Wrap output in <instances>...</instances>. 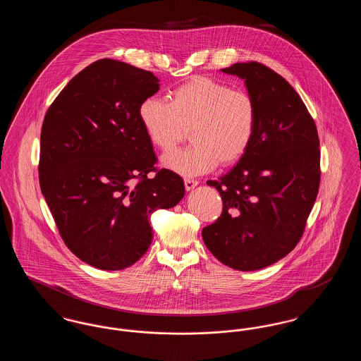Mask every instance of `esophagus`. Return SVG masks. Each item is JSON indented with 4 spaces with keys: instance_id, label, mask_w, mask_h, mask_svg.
<instances>
[{
    "instance_id": "1",
    "label": "esophagus",
    "mask_w": 361,
    "mask_h": 361,
    "mask_svg": "<svg viewBox=\"0 0 361 361\" xmlns=\"http://www.w3.org/2000/svg\"><path fill=\"white\" fill-rule=\"evenodd\" d=\"M197 184H199V181H197V180H193V178H185V180H184V185H185L187 190L195 188Z\"/></svg>"
}]
</instances>
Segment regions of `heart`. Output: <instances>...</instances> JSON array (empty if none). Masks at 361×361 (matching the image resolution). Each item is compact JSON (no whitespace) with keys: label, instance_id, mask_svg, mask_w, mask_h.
I'll use <instances>...</instances> for the list:
<instances>
[{"label":"heart","instance_id":"heart-1","mask_svg":"<svg viewBox=\"0 0 361 361\" xmlns=\"http://www.w3.org/2000/svg\"><path fill=\"white\" fill-rule=\"evenodd\" d=\"M137 116L150 142L166 153L188 137L193 143L164 157V165L183 176H199L240 161L257 127L253 97L240 89L196 75L169 93V102L143 100Z\"/></svg>","mask_w":361,"mask_h":361}]
</instances>
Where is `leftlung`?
<instances>
[{"instance_id": "1", "label": "left lung", "mask_w": 361, "mask_h": 361, "mask_svg": "<svg viewBox=\"0 0 361 361\" xmlns=\"http://www.w3.org/2000/svg\"><path fill=\"white\" fill-rule=\"evenodd\" d=\"M245 81L257 106L253 142L219 180L222 215L202 231L208 250L237 271H257L286 257L302 238L321 180L319 139L300 96L258 62L222 69Z\"/></svg>"}]
</instances>
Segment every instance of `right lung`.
<instances>
[{
	"label": "right lung",
	"instance_id": "add662e5",
	"mask_svg": "<svg viewBox=\"0 0 361 361\" xmlns=\"http://www.w3.org/2000/svg\"><path fill=\"white\" fill-rule=\"evenodd\" d=\"M158 82L152 71L104 58L70 80L43 121L42 193L66 246L103 271L135 264L152 243V212L184 197L178 174L157 171L137 116Z\"/></svg>",
	"mask_w": 361,
	"mask_h": 361
}]
</instances>
